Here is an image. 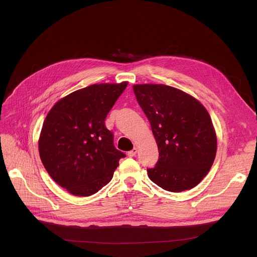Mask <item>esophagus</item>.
I'll return each instance as SVG.
<instances>
[{
    "instance_id": "1",
    "label": "esophagus",
    "mask_w": 257,
    "mask_h": 257,
    "mask_svg": "<svg viewBox=\"0 0 257 257\" xmlns=\"http://www.w3.org/2000/svg\"><path fill=\"white\" fill-rule=\"evenodd\" d=\"M138 153V149L137 148H134L132 151H130V152H128V157H130V158H133V157H135L136 156V154Z\"/></svg>"
}]
</instances>
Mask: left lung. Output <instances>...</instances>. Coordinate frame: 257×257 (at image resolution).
Returning <instances> with one entry per match:
<instances>
[{
	"instance_id": "8db88e82",
	"label": "left lung",
	"mask_w": 257,
	"mask_h": 257,
	"mask_svg": "<svg viewBox=\"0 0 257 257\" xmlns=\"http://www.w3.org/2000/svg\"><path fill=\"white\" fill-rule=\"evenodd\" d=\"M137 101L158 144L159 161L150 179L171 192L190 190L208 174L216 134L204 105L191 94L165 84H134Z\"/></svg>"
}]
</instances>
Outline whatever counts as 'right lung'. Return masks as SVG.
<instances>
[{"mask_svg":"<svg viewBox=\"0 0 257 257\" xmlns=\"http://www.w3.org/2000/svg\"><path fill=\"white\" fill-rule=\"evenodd\" d=\"M127 85H89L62 97L48 113L39 138L40 157L52 179L70 194L96 193L125 157L115 149L104 120Z\"/></svg>","mask_w":257,"mask_h":257,"instance_id":"1","label":"right lung"}]
</instances>
